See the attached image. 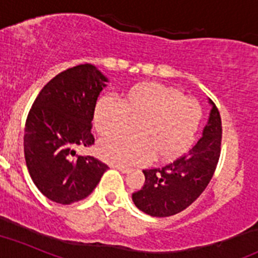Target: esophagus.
<instances>
[{"label": "esophagus", "instance_id": "34e87169", "mask_svg": "<svg viewBox=\"0 0 258 258\" xmlns=\"http://www.w3.org/2000/svg\"><path fill=\"white\" fill-rule=\"evenodd\" d=\"M111 168H115V169H118L119 172H122V173H128L130 170H131L128 166H122V165H111Z\"/></svg>", "mask_w": 258, "mask_h": 258}]
</instances>
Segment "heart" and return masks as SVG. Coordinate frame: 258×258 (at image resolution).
I'll return each instance as SVG.
<instances>
[{
	"mask_svg": "<svg viewBox=\"0 0 258 258\" xmlns=\"http://www.w3.org/2000/svg\"><path fill=\"white\" fill-rule=\"evenodd\" d=\"M202 119L198 101L181 90L159 82H142L128 89L122 105L111 98L99 99L94 127L110 138L129 133L138 137L111 138L101 142L99 156L114 165H142L156 157L168 161L182 155L196 139Z\"/></svg>",
	"mask_w": 258,
	"mask_h": 258,
	"instance_id": "obj_1",
	"label": "heart"
}]
</instances>
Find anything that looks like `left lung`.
Here are the masks:
<instances>
[{
    "label": "left lung",
    "mask_w": 258,
    "mask_h": 258,
    "mask_svg": "<svg viewBox=\"0 0 258 258\" xmlns=\"http://www.w3.org/2000/svg\"><path fill=\"white\" fill-rule=\"evenodd\" d=\"M202 138L186 153L161 168L143 170L146 182L133 192L135 206L143 213L165 218L189 207L206 189L220 157L222 119L215 103Z\"/></svg>",
    "instance_id": "8db88e82"
}]
</instances>
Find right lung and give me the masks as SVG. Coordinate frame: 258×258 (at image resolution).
Masks as SVG:
<instances>
[{
  "label": "right lung",
  "instance_id": "obj_1",
  "mask_svg": "<svg viewBox=\"0 0 258 258\" xmlns=\"http://www.w3.org/2000/svg\"><path fill=\"white\" fill-rule=\"evenodd\" d=\"M107 79L92 64H80L55 76L40 90L26 119V165L43 196L71 205L92 194L105 162L76 155L94 144L92 120Z\"/></svg>",
  "mask_w": 258,
  "mask_h": 258
}]
</instances>
